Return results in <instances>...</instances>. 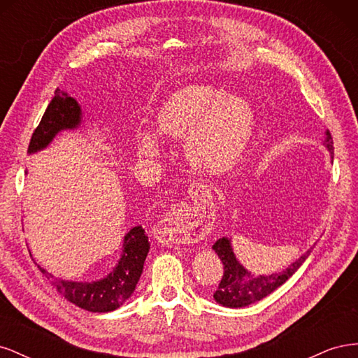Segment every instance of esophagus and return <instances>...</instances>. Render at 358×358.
Instances as JSON below:
<instances>
[{
    "mask_svg": "<svg viewBox=\"0 0 358 358\" xmlns=\"http://www.w3.org/2000/svg\"><path fill=\"white\" fill-rule=\"evenodd\" d=\"M189 192L199 194V199L192 204L179 201L162 215L159 233L173 243H196L208 236L210 230V206L204 199L201 185L189 188Z\"/></svg>",
    "mask_w": 358,
    "mask_h": 358,
    "instance_id": "34e87169",
    "label": "esophagus"
}]
</instances>
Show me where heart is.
I'll return each mask as SVG.
<instances>
[{"label":"heart","mask_w":358,"mask_h":358,"mask_svg":"<svg viewBox=\"0 0 358 358\" xmlns=\"http://www.w3.org/2000/svg\"><path fill=\"white\" fill-rule=\"evenodd\" d=\"M159 133L183 138L192 167L220 175L230 170L251 138L254 113L236 95L206 85H189L173 92L157 110ZM137 150L146 158L161 154L159 136L149 128L137 131Z\"/></svg>","instance_id":"1"}]
</instances>
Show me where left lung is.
<instances>
[{"instance_id":"1","label":"left lung","mask_w":358,"mask_h":358,"mask_svg":"<svg viewBox=\"0 0 358 358\" xmlns=\"http://www.w3.org/2000/svg\"><path fill=\"white\" fill-rule=\"evenodd\" d=\"M324 145H326V148L331 154L333 138L329 129L326 131ZM212 248L213 251L218 254L224 264V275L218 285V289L213 292V297L220 305L227 308H245L251 305V303L264 299L270 292H273L276 288L285 284L287 280L297 272V268L305 263V259L309 257L312 251L310 248L306 254H303L288 268L282 270V272L266 276H255L251 272H248V270L237 262L229 237H222V239L216 241Z\"/></svg>"}]
</instances>
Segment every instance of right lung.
<instances>
[{
	"mask_svg": "<svg viewBox=\"0 0 358 358\" xmlns=\"http://www.w3.org/2000/svg\"><path fill=\"white\" fill-rule=\"evenodd\" d=\"M80 121L82 110L79 103L73 96H69L67 92L57 88L38 127L32 133L28 154L45 149L59 131L78 128ZM148 252L149 242L146 231L142 229V225H137L127 233L121 259L113 272L104 279L95 280V282H73V280L55 279L52 280V284L61 296L74 303L76 306L90 312H110L117 309L133 294L140 275L143 272ZM38 268L48 279L53 278L43 267L38 266Z\"/></svg>",
	"mask_w": 358,
	"mask_h": 358,
	"instance_id": "1",
	"label": "right lung"
}]
</instances>
